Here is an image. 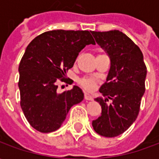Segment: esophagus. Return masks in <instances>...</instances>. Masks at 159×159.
I'll use <instances>...</instances> for the list:
<instances>
[{"label":"esophagus","instance_id":"1","mask_svg":"<svg viewBox=\"0 0 159 159\" xmlns=\"http://www.w3.org/2000/svg\"><path fill=\"white\" fill-rule=\"evenodd\" d=\"M84 99L86 100H93V97L90 95L89 93H84Z\"/></svg>","mask_w":159,"mask_h":159}]
</instances>
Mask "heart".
<instances>
[{
	"label": "heart",
	"instance_id": "b5f03b06",
	"mask_svg": "<svg viewBox=\"0 0 159 159\" xmlns=\"http://www.w3.org/2000/svg\"><path fill=\"white\" fill-rule=\"evenodd\" d=\"M80 83L87 90L93 89L95 85H96L95 80L92 79V78H83V79L80 80Z\"/></svg>",
	"mask_w": 159,
	"mask_h": 159
}]
</instances>
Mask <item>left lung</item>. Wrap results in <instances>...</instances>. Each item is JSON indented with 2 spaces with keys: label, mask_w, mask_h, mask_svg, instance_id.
<instances>
[{
  "label": "left lung",
  "mask_w": 159,
  "mask_h": 159,
  "mask_svg": "<svg viewBox=\"0 0 159 159\" xmlns=\"http://www.w3.org/2000/svg\"><path fill=\"white\" fill-rule=\"evenodd\" d=\"M91 33L111 60L107 82L100 89L105 99H94L101 106V115L92 125L100 135L115 137L136 120L145 93L147 67L139 47L122 31ZM109 99L112 103L107 104Z\"/></svg>",
  "instance_id": "1"
}]
</instances>
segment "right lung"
<instances>
[{"mask_svg": "<svg viewBox=\"0 0 159 159\" xmlns=\"http://www.w3.org/2000/svg\"><path fill=\"white\" fill-rule=\"evenodd\" d=\"M95 42L89 30H56L41 34L26 48L19 66L20 106L26 119L39 132L60 128L72 106L84 98L83 90L58 93L59 81L66 79L80 51Z\"/></svg>", "mask_w": 159, "mask_h": 159, "instance_id": "right-lung-1", "label": "right lung"}]
</instances>
